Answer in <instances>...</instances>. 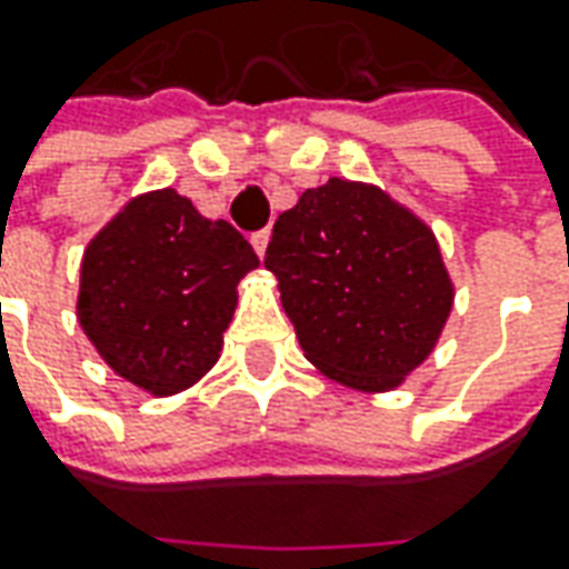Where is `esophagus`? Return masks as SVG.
<instances>
[{
  "label": "esophagus",
  "instance_id": "1",
  "mask_svg": "<svg viewBox=\"0 0 569 569\" xmlns=\"http://www.w3.org/2000/svg\"><path fill=\"white\" fill-rule=\"evenodd\" d=\"M269 237H272L269 230H256V233H252V247H256V252H259V256H266V247H269Z\"/></svg>",
  "mask_w": 569,
  "mask_h": 569
}]
</instances>
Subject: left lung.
<instances>
[{
    "instance_id": "obj_1",
    "label": "left lung",
    "mask_w": 569,
    "mask_h": 569,
    "mask_svg": "<svg viewBox=\"0 0 569 569\" xmlns=\"http://www.w3.org/2000/svg\"><path fill=\"white\" fill-rule=\"evenodd\" d=\"M266 269L307 358L363 392L399 386L452 310L430 228L377 187L339 177L278 214Z\"/></svg>"
}]
</instances>
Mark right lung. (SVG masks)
<instances>
[{
	"label": "right lung",
	"mask_w": 569,
	"mask_h": 569,
	"mask_svg": "<svg viewBox=\"0 0 569 569\" xmlns=\"http://www.w3.org/2000/svg\"><path fill=\"white\" fill-rule=\"evenodd\" d=\"M256 266L228 221L202 218L173 189L148 192L84 250L78 322L120 377L170 396L218 361L237 281Z\"/></svg>",
	"instance_id": "obj_1"
}]
</instances>
